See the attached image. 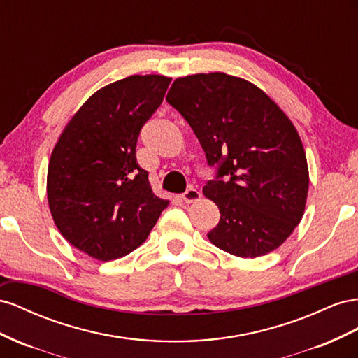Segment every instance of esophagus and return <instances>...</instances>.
<instances>
[{
	"label": "esophagus",
	"instance_id": "esophagus-1",
	"mask_svg": "<svg viewBox=\"0 0 358 358\" xmlns=\"http://www.w3.org/2000/svg\"><path fill=\"white\" fill-rule=\"evenodd\" d=\"M181 198H182V201H185L186 203L196 202V201H199V199H201V192H199V190H196V189L190 187V189H187L185 193H182Z\"/></svg>",
	"mask_w": 358,
	"mask_h": 358
}]
</instances>
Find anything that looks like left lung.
Masks as SVG:
<instances>
[{
  "label": "left lung",
  "instance_id": "left-lung-1",
  "mask_svg": "<svg viewBox=\"0 0 358 358\" xmlns=\"http://www.w3.org/2000/svg\"><path fill=\"white\" fill-rule=\"evenodd\" d=\"M166 101L217 169L203 186L220 211L210 241L240 258L278 249L300 223L309 189L306 152L289 118L257 85L220 71L176 79Z\"/></svg>",
  "mask_w": 358,
  "mask_h": 358
}]
</instances>
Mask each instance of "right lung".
<instances>
[{"mask_svg":"<svg viewBox=\"0 0 358 358\" xmlns=\"http://www.w3.org/2000/svg\"><path fill=\"white\" fill-rule=\"evenodd\" d=\"M171 78L134 75L100 88L69 121L48 168V202L63 237L91 258L112 261L141 246L168 201L138 165L142 126Z\"/></svg>","mask_w":358,"mask_h":358,"instance_id":"1","label":"right lung"}]
</instances>
